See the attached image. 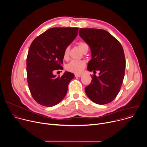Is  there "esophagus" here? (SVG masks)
I'll list each match as a JSON object with an SVG mask.
<instances>
[{"label":"esophagus","mask_w":147,"mask_h":147,"mask_svg":"<svg viewBox=\"0 0 147 147\" xmlns=\"http://www.w3.org/2000/svg\"><path fill=\"white\" fill-rule=\"evenodd\" d=\"M75 77H78V78H80L82 76V74H75Z\"/></svg>","instance_id":"1"}]
</instances>
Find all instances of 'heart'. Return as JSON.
<instances>
[{
    "instance_id": "heart-1",
    "label": "heart",
    "mask_w": 147,
    "mask_h": 147,
    "mask_svg": "<svg viewBox=\"0 0 147 147\" xmlns=\"http://www.w3.org/2000/svg\"><path fill=\"white\" fill-rule=\"evenodd\" d=\"M78 46L80 49L83 52L86 49H88V47L86 43L83 41H80L78 42ZM69 48L68 47H66L64 49L63 53L64 59H67L68 56ZM86 65V63L83 60H72L68 64L66 65L65 68L67 71H71L75 73H80L84 68Z\"/></svg>"
}]
</instances>
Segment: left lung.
Listing matches in <instances>:
<instances>
[{"label":"left lung","instance_id":"1","mask_svg":"<svg viewBox=\"0 0 147 147\" xmlns=\"http://www.w3.org/2000/svg\"><path fill=\"white\" fill-rule=\"evenodd\" d=\"M79 34L91 49L88 71H100L98 77L92 76L85 92L96 104L109 103L119 92L125 76L126 61L123 48L115 38L102 29L80 28Z\"/></svg>","mask_w":147,"mask_h":147}]
</instances>
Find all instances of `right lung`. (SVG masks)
Wrapping results in <instances>:
<instances>
[{
	"label": "right lung",
	"mask_w": 147,
	"mask_h": 147,
	"mask_svg": "<svg viewBox=\"0 0 147 147\" xmlns=\"http://www.w3.org/2000/svg\"><path fill=\"white\" fill-rule=\"evenodd\" d=\"M78 28H53L36 37L30 45L26 60L28 83L33 99L52 107L65 97L74 74L65 71L61 77L53 71L62 69L63 53L78 33Z\"/></svg>",
	"instance_id": "obj_1"
}]
</instances>
